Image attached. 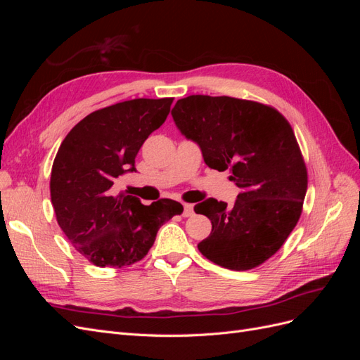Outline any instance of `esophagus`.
Returning a JSON list of instances; mask_svg holds the SVG:
<instances>
[{"instance_id": "obj_1", "label": "esophagus", "mask_w": 360, "mask_h": 360, "mask_svg": "<svg viewBox=\"0 0 360 360\" xmlns=\"http://www.w3.org/2000/svg\"><path fill=\"white\" fill-rule=\"evenodd\" d=\"M192 214H193V205L184 202V204H183V216H184V217H189V216H192Z\"/></svg>"}]
</instances>
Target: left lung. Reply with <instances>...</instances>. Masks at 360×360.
Returning a JSON list of instances; mask_svg holds the SVG:
<instances>
[{
    "label": "left lung",
    "instance_id": "8db88e82",
    "mask_svg": "<svg viewBox=\"0 0 360 360\" xmlns=\"http://www.w3.org/2000/svg\"><path fill=\"white\" fill-rule=\"evenodd\" d=\"M171 115L197 143L205 165L240 188L233 207L209 198L193 207L212 221L200 252L230 270H249L275 255L296 226L308 188L303 156L285 117L275 108L228 96L193 94Z\"/></svg>",
    "mask_w": 360,
    "mask_h": 360
}]
</instances>
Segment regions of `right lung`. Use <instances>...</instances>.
Wrapping results in <instances>:
<instances>
[{
  "instance_id": "add662e5",
  "label": "right lung",
  "mask_w": 360,
  "mask_h": 360,
  "mask_svg": "<svg viewBox=\"0 0 360 360\" xmlns=\"http://www.w3.org/2000/svg\"><path fill=\"white\" fill-rule=\"evenodd\" d=\"M172 97L134 99L82 118L61 143L51 171L57 222L78 252L97 267H123L143 259L159 228L183 205L162 198L150 205L115 181L134 172L135 158L165 122Z\"/></svg>"
}]
</instances>
